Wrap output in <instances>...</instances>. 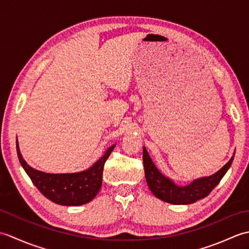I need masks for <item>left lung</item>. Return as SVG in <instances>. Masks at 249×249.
Wrapping results in <instances>:
<instances>
[{
  "mask_svg": "<svg viewBox=\"0 0 249 249\" xmlns=\"http://www.w3.org/2000/svg\"><path fill=\"white\" fill-rule=\"evenodd\" d=\"M234 155L226 165L213 176L195 179L186 186H178L170 178L160 173L153 163L146 149L143 146V166L146 183L153 195L165 202L171 204H190L205 198L217 186L220 179L229 170Z\"/></svg>",
  "mask_w": 249,
  "mask_h": 249,
  "instance_id": "1",
  "label": "left lung"
}]
</instances>
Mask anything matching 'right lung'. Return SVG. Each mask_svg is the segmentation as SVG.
<instances>
[{"label":"right lung","instance_id":"1","mask_svg":"<svg viewBox=\"0 0 249 249\" xmlns=\"http://www.w3.org/2000/svg\"><path fill=\"white\" fill-rule=\"evenodd\" d=\"M16 143L21 166L39 192L52 202L70 206L86 204L98 194L102 187L104 165L115 146V144L111 145L88 170L77 173L53 174L36 170L29 166L21 155L18 140Z\"/></svg>","mask_w":249,"mask_h":249}]
</instances>
